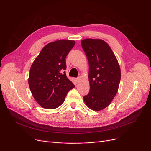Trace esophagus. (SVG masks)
<instances>
[{"label":"esophagus","instance_id":"obj_1","mask_svg":"<svg viewBox=\"0 0 151 151\" xmlns=\"http://www.w3.org/2000/svg\"><path fill=\"white\" fill-rule=\"evenodd\" d=\"M80 80H81V78H80V77H77V78H76V83H78L80 81Z\"/></svg>","mask_w":151,"mask_h":151}]
</instances>
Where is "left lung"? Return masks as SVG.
Instances as JSON below:
<instances>
[{"instance_id": "8db88e82", "label": "left lung", "mask_w": 151, "mask_h": 151, "mask_svg": "<svg viewBox=\"0 0 151 151\" xmlns=\"http://www.w3.org/2000/svg\"><path fill=\"white\" fill-rule=\"evenodd\" d=\"M81 45L89 62L90 89L84 96L86 104L99 111L111 103L119 87L120 68L107 43L99 39H85Z\"/></svg>"}]
</instances>
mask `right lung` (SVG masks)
<instances>
[{
    "mask_svg": "<svg viewBox=\"0 0 151 151\" xmlns=\"http://www.w3.org/2000/svg\"><path fill=\"white\" fill-rule=\"evenodd\" d=\"M75 41L60 40L45 46L32 64L28 79L31 92L41 106L57 108L75 86L67 78L65 58Z\"/></svg>",
    "mask_w": 151,
    "mask_h": 151,
    "instance_id": "add662e5",
    "label": "right lung"
}]
</instances>
